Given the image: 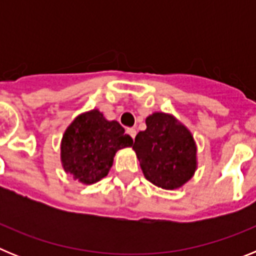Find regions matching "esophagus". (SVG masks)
Masks as SVG:
<instances>
[{"instance_id": "obj_1", "label": "esophagus", "mask_w": 256, "mask_h": 256, "mask_svg": "<svg viewBox=\"0 0 256 256\" xmlns=\"http://www.w3.org/2000/svg\"><path fill=\"white\" fill-rule=\"evenodd\" d=\"M126 132H128V134H130L132 138H134L136 134H137V132H136L134 128H128V130H126Z\"/></svg>"}]
</instances>
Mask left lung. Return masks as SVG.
Returning <instances> with one entry per match:
<instances>
[{
    "label": "left lung",
    "instance_id": "obj_1",
    "mask_svg": "<svg viewBox=\"0 0 256 256\" xmlns=\"http://www.w3.org/2000/svg\"><path fill=\"white\" fill-rule=\"evenodd\" d=\"M146 130L136 136L133 150L146 180L164 190L180 188L198 166L191 132L173 115L154 112Z\"/></svg>",
    "mask_w": 256,
    "mask_h": 256
}]
</instances>
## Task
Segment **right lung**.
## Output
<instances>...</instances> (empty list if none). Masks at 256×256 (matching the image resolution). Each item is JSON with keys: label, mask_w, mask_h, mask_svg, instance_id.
<instances>
[{"label": "right lung", "mask_w": 256, "mask_h": 256, "mask_svg": "<svg viewBox=\"0 0 256 256\" xmlns=\"http://www.w3.org/2000/svg\"><path fill=\"white\" fill-rule=\"evenodd\" d=\"M133 140L118 122H108L97 108L72 122L61 140V162L66 173L84 184L106 177L115 152L130 148Z\"/></svg>", "instance_id": "obj_1"}]
</instances>
